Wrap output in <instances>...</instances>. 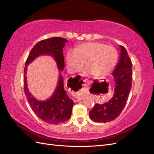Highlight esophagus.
<instances>
[{"label": "esophagus", "mask_w": 154, "mask_h": 154, "mask_svg": "<svg viewBox=\"0 0 154 154\" xmlns=\"http://www.w3.org/2000/svg\"><path fill=\"white\" fill-rule=\"evenodd\" d=\"M74 79H75L76 80L80 82L81 83L82 85H83V86H86L87 84L88 80H87V78L85 76H83V75L82 76H77ZM82 100H83V97H80V98L74 100V101L75 102V103H76V102L80 101Z\"/></svg>", "instance_id": "34e87169"}]
</instances>
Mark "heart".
I'll use <instances>...</instances> for the list:
<instances>
[{"mask_svg": "<svg viewBox=\"0 0 154 154\" xmlns=\"http://www.w3.org/2000/svg\"><path fill=\"white\" fill-rule=\"evenodd\" d=\"M118 61V52L111 45L98 42L83 43L74 51H69L66 55L67 67L71 72L80 71L85 63V71L93 76L103 77L108 75Z\"/></svg>", "mask_w": 154, "mask_h": 154, "instance_id": "1", "label": "heart"}]
</instances>
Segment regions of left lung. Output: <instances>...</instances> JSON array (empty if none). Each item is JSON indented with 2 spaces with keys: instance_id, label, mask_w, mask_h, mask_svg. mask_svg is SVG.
I'll use <instances>...</instances> for the list:
<instances>
[{
  "instance_id": "1",
  "label": "left lung",
  "mask_w": 154,
  "mask_h": 154,
  "mask_svg": "<svg viewBox=\"0 0 154 154\" xmlns=\"http://www.w3.org/2000/svg\"><path fill=\"white\" fill-rule=\"evenodd\" d=\"M120 57L113 72L115 88L114 96L106 103L96 104L90 112L94 122L106 123L117 118L127 103L132 86V63L126 49L120 45Z\"/></svg>"
}]
</instances>
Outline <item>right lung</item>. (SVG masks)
I'll return each instance as SVG.
<instances>
[{"mask_svg": "<svg viewBox=\"0 0 154 154\" xmlns=\"http://www.w3.org/2000/svg\"><path fill=\"white\" fill-rule=\"evenodd\" d=\"M67 42V40L60 37H52L41 40L32 48L26 62L24 85L27 100L37 117L49 124L57 125L68 121L71 118L74 102L69 98L63 87V78L60 71L57 86L53 95L44 101L35 98L27 87V68L39 56L48 55L54 59L58 69L62 71L64 68L63 48Z\"/></svg>", "mask_w": 154, "mask_h": 154, "instance_id": "right-lung-1", "label": "right lung"}]
</instances>
